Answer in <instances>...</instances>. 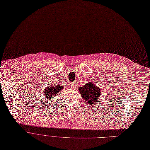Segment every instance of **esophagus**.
Returning <instances> with one entry per match:
<instances>
[{"instance_id":"1","label":"esophagus","mask_w":150,"mask_h":150,"mask_svg":"<svg viewBox=\"0 0 150 150\" xmlns=\"http://www.w3.org/2000/svg\"><path fill=\"white\" fill-rule=\"evenodd\" d=\"M70 84H71V87H74V86H76V84H75V83H74V82H71Z\"/></svg>"}]
</instances>
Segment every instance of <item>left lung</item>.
<instances>
[{
    "mask_svg": "<svg viewBox=\"0 0 150 150\" xmlns=\"http://www.w3.org/2000/svg\"><path fill=\"white\" fill-rule=\"evenodd\" d=\"M79 91L86 103L92 106L97 103L101 93L100 88L92 81H89L82 87H79Z\"/></svg>",
    "mask_w": 150,
    "mask_h": 150,
    "instance_id": "8db88e82",
    "label": "left lung"
}]
</instances>
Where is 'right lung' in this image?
Instances as JSON below:
<instances>
[{"mask_svg":"<svg viewBox=\"0 0 150 150\" xmlns=\"http://www.w3.org/2000/svg\"><path fill=\"white\" fill-rule=\"evenodd\" d=\"M63 88H66V87H64L61 85H54V86H47L45 87L42 92L44 98L46 99L47 102H50V100H52L57 95V94L59 93V91H61L63 90Z\"/></svg>","mask_w":150,"mask_h":150,"instance_id":"add662e5","label":"right lung"}]
</instances>
